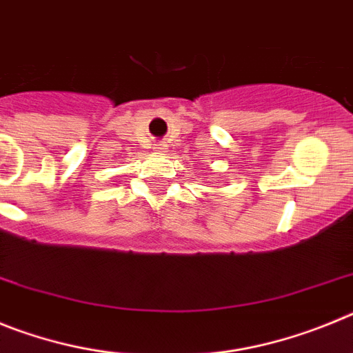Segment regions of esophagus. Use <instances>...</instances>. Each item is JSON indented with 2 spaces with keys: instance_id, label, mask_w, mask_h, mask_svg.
Listing matches in <instances>:
<instances>
[{
  "instance_id": "34e87169",
  "label": "esophagus",
  "mask_w": 353,
  "mask_h": 353,
  "mask_svg": "<svg viewBox=\"0 0 353 353\" xmlns=\"http://www.w3.org/2000/svg\"><path fill=\"white\" fill-rule=\"evenodd\" d=\"M154 150H155V152H159V154H161V152H166V146L161 145V143H157V145L154 146Z\"/></svg>"
}]
</instances>
